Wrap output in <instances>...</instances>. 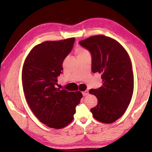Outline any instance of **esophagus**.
<instances>
[{"mask_svg":"<svg viewBox=\"0 0 152 152\" xmlns=\"http://www.w3.org/2000/svg\"><path fill=\"white\" fill-rule=\"evenodd\" d=\"M82 94H83V96H84L88 95L89 94V91L87 90H86V91L82 92Z\"/></svg>","mask_w":152,"mask_h":152,"instance_id":"34e87169","label":"esophagus"}]
</instances>
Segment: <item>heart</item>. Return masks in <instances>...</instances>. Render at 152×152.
<instances>
[{
	"instance_id": "obj_1",
	"label": "heart",
	"mask_w": 152,
	"mask_h": 152,
	"mask_svg": "<svg viewBox=\"0 0 152 152\" xmlns=\"http://www.w3.org/2000/svg\"><path fill=\"white\" fill-rule=\"evenodd\" d=\"M75 52L77 54L78 58L84 56L86 55L89 54V52L86 48L80 46V45H78V46L76 47L75 49Z\"/></svg>"
}]
</instances>
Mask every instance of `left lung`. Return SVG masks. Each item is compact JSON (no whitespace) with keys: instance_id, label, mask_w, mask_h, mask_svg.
Returning <instances> with one entry per match:
<instances>
[{"instance_id":"obj_1","label":"left lung","mask_w":152,"mask_h":152,"mask_svg":"<svg viewBox=\"0 0 152 152\" xmlns=\"http://www.w3.org/2000/svg\"><path fill=\"white\" fill-rule=\"evenodd\" d=\"M79 44L92 54L93 73H102L103 85L91 89L98 104L91 109L93 117L100 122L116 121L125 113L134 90V75L131 58L118 41L103 35L91 36Z\"/></svg>"}]
</instances>
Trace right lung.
I'll list each match as a JSON object with an SVG mask.
<instances>
[{
  "instance_id": "add662e5",
  "label": "right lung",
  "mask_w": 152,
  "mask_h": 152,
  "mask_svg": "<svg viewBox=\"0 0 152 152\" xmlns=\"http://www.w3.org/2000/svg\"><path fill=\"white\" fill-rule=\"evenodd\" d=\"M75 38L45 41L27 55L22 69V84L30 109L50 128L61 129L73 119L82 94L58 88L63 63L72 49Z\"/></svg>"
}]
</instances>
